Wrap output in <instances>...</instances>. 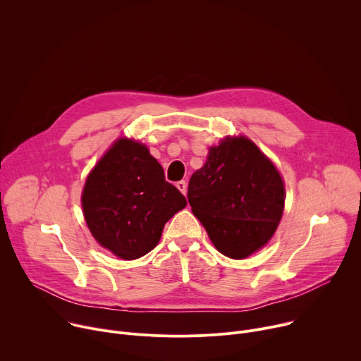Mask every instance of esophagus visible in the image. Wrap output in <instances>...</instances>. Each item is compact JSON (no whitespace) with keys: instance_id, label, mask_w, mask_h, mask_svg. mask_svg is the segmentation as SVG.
<instances>
[{"instance_id":"esophagus-1","label":"esophagus","mask_w":361,"mask_h":361,"mask_svg":"<svg viewBox=\"0 0 361 361\" xmlns=\"http://www.w3.org/2000/svg\"><path fill=\"white\" fill-rule=\"evenodd\" d=\"M177 188H178L184 195L187 194V183H185V181H178V183H177Z\"/></svg>"}]
</instances>
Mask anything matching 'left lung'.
Returning <instances> with one entry per match:
<instances>
[{
    "instance_id": "obj_1",
    "label": "left lung",
    "mask_w": 361,
    "mask_h": 361,
    "mask_svg": "<svg viewBox=\"0 0 361 361\" xmlns=\"http://www.w3.org/2000/svg\"><path fill=\"white\" fill-rule=\"evenodd\" d=\"M187 197L216 248L235 260L269 243L284 210L281 176L245 137L210 148L190 178Z\"/></svg>"
}]
</instances>
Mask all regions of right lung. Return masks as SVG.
<instances>
[{
	"instance_id": "right-lung-1",
	"label": "right lung",
	"mask_w": 361,
	"mask_h": 361,
	"mask_svg": "<svg viewBox=\"0 0 361 361\" xmlns=\"http://www.w3.org/2000/svg\"><path fill=\"white\" fill-rule=\"evenodd\" d=\"M81 201L94 238L124 260L156 247L166 223L187 204L148 148L126 138L90 173Z\"/></svg>"
}]
</instances>
